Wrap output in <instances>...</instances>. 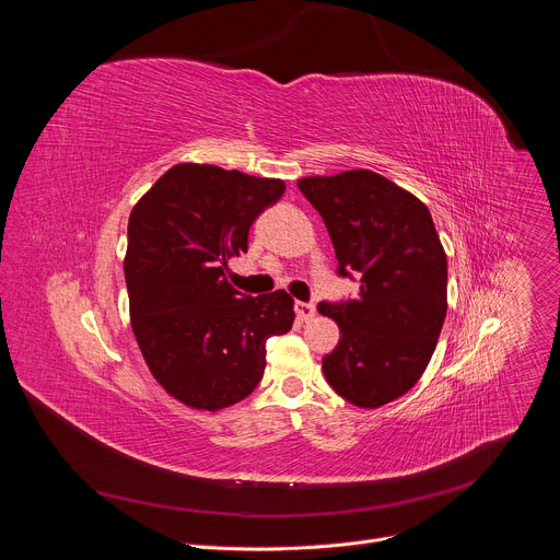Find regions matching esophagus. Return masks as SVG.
I'll return each instance as SVG.
<instances>
[{"mask_svg": "<svg viewBox=\"0 0 560 560\" xmlns=\"http://www.w3.org/2000/svg\"><path fill=\"white\" fill-rule=\"evenodd\" d=\"M294 312H296V318H299V322H310V318H312V316H314V312H316V307H314V303L296 301V303H294Z\"/></svg>", "mask_w": 560, "mask_h": 560, "instance_id": "34e87169", "label": "esophagus"}]
</instances>
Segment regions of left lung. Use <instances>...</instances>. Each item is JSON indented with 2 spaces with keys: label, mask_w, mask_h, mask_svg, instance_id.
<instances>
[{
  "label": "left lung",
  "mask_w": 560,
  "mask_h": 560,
  "mask_svg": "<svg viewBox=\"0 0 560 560\" xmlns=\"http://www.w3.org/2000/svg\"><path fill=\"white\" fill-rule=\"evenodd\" d=\"M322 214L339 277L359 294L322 301L341 339L324 357L332 389L359 408L404 396L425 372L447 312V259L423 201L372 171L299 179Z\"/></svg>",
  "instance_id": "left-lung-1"
}]
</instances>
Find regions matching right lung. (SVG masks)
Masks as SVG:
<instances>
[{
	"instance_id": "right-lung-1",
	"label": "right lung",
	"mask_w": 560,
	"mask_h": 560,
	"mask_svg": "<svg viewBox=\"0 0 560 560\" xmlns=\"http://www.w3.org/2000/svg\"><path fill=\"white\" fill-rule=\"evenodd\" d=\"M283 192L281 179L179 164L130 212L132 332L152 376L190 408L217 412L246 398L264 376L266 341L292 328L285 290L250 296L223 275Z\"/></svg>"
}]
</instances>
